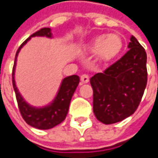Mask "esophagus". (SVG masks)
Returning <instances> with one entry per match:
<instances>
[{
	"mask_svg": "<svg viewBox=\"0 0 158 158\" xmlns=\"http://www.w3.org/2000/svg\"><path fill=\"white\" fill-rule=\"evenodd\" d=\"M81 83H88L89 82V76L88 75H82L81 77Z\"/></svg>",
	"mask_w": 158,
	"mask_h": 158,
	"instance_id": "34e87169",
	"label": "esophagus"
}]
</instances>
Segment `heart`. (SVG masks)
<instances>
[{"mask_svg": "<svg viewBox=\"0 0 158 158\" xmlns=\"http://www.w3.org/2000/svg\"><path fill=\"white\" fill-rule=\"evenodd\" d=\"M123 48V40L118 34H103L98 36L86 45V51L97 54L98 60L110 62L117 59Z\"/></svg>", "mask_w": 158, "mask_h": 158, "instance_id": "1", "label": "heart"}]
</instances>
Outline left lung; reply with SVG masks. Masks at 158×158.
I'll list each match as a JSON object with an SVG mask.
<instances>
[{
    "mask_svg": "<svg viewBox=\"0 0 158 158\" xmlns=\"http://www.w3.org/2000/svg\"><path fill=\"white\" fill-rule=\"evenodd\" d=\"M129 51L107 68L91 77L93 111L104 124L119 122L135 113L147 85V54L131 36Z\"/></svg>",
    "mask_w": 158,
    "mask_h": 158,
    "instance_id": "1",
    "label": "left lung"
}]
</instances>
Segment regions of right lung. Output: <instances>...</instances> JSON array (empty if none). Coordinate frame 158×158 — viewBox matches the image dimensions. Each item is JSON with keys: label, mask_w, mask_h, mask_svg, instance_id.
Returning <instances> with one entry per match:
<instances>
[{"label": "right lung", "mask_w": 158, "mask_h": 158, "mask_svg": "<svg viewBox=\"0 0 158 158\" xmlns=\"http://www.w3.org/2000/svg\"><path fill=\"white\" fill-rule=\"evenodd\" d=\"M34 37H45L48 39H53V34L51 28H41L36 33L30 36L23 44L20 46L16 53L15 57V62L13 67V73H12V82H13V88L16 94L18 105H19L20 112L25 122L34 127L36 129L40 130H48L52 129L55 126L61 123L66 116L68 114L69 105L71 98L75 93V91L80 83V77L77 75L69 76L64 77L60 82V85L59 87L58 92L48 104L44 106H33L23 98L22 94L20 93L19 89L16 84L15 80V73H16V66H17V59L19 56V53L21 52V49L31 40V38Z\"/></svg>", "instance_id": "right-lung-1"}]
</instances>
